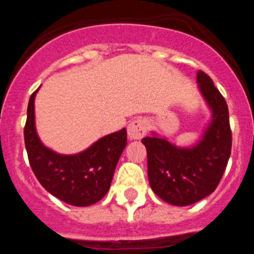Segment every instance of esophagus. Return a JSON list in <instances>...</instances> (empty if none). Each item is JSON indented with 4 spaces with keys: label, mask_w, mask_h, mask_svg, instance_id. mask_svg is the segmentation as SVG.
Here are the masks:
<instances>
[{
    "label": "esophagus",
    "mask_w": 254,
    "mask_h": 254,
    "mask_svg": "<svg viewBox=\"0 0 254 254\" xmlns=\"http://www.w3.org/2000/svg\"><path fill=\"white\" fill-rule=\"evenodd\" d=\"M127 132H128V137L131 140H140L146 134V122L141 118L133 120L128 125Z\"/></svg>",
    "instance_id": "obj_1"
}]
</instances>
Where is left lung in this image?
<instances>
[{
    "instance_id": "1",
    "label": "left lung",
    "mask_w": 254,
    "mask_h": 254,
    "mask_svg": "<svg viewBox=\"0 0 254 254\" xmlns=\"http://www.w3.org/2000/svg\"><path fill=\"white\" fill-rule=\"evenodd\" d=\"M197 82L212 111L202 140L190 149L177 147L165 138H142L147 151V176L156 196L176 206H188L216 190L232 152V129L224 96L203 71Z\"/></svg>"
}]
</instances>
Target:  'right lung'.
Returning <instances> with one entry per match:
<instances>
[{
	"label": "right lung",
	"instance_id": "add662e5",
	"mask_svg": "<svg viewBox=\"0 0 254 254\" xmlns=\"http://www.w3.org/2000/svg\"><path fill=\"white\" fill-rule=\"evenodd\" d=\"M31 94L24 140L30 167L39 183L49 193L72 206L98 202L111 188L114 169L127 145V131L104 136L85 151L61 155L40 142L35 131L34 99Z\"/></svg>",
	"mask_w": 254,
	"mask_h": 254
}]
</instances>
